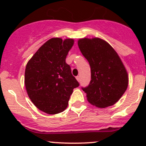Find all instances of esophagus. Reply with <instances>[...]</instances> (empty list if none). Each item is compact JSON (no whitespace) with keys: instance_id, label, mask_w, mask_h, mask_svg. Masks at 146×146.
<instances>
[{"instance_id":"esophagus-1","label":"esophagus","mask_w":146,"mask_h":146,"mask_svg":"<svg viewBox=\"0 0 146 146\" xmlns=\"http://www.w3.org/2000/svg\"><path fill=\"white\" fill-rule=\"evenodd\" d=\"M76 79H77V80L78 82H80V76H77V77H76Z\"/></svg>"}]
</instances>
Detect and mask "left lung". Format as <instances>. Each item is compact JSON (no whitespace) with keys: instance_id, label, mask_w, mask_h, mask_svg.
<instances>
[{"instance_id":"1","label":"left lung","mask_w":146,"mask_h":146,"mask_svg":"<svg viewBox=\"0 0 146 146\" xmlns=\"http://www.w3.org/2000/svg\"><path fill=\"white\" fill-rule=\"evenodd\" d=\"M91 68V80L82 88L88 101L104 108L115 104L126 90L128 73L120 57L110 44L100 38H83L78 42Z\"/></svg>"}]
</instances>
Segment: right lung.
Instances as JSON below:
<instances>
[{
	"label": "right lung",
	"mask_w": 146,
	"mask_h": 146,
	"mask_svg": "<svg viewBox=\"0 0 146 146\" xmlns=\"http://www.w3.org/2000/svg\"><path fill=\"white\" fill-rule=\"evenodd\" d=\"M73 43V39L51 38L26 66L25 84L28 96L39 110L46 114L64 111L73 89L79 86L66 62Z\"/></svg>",
	"instance_id": "right-lung-1"
}]
</instances>
